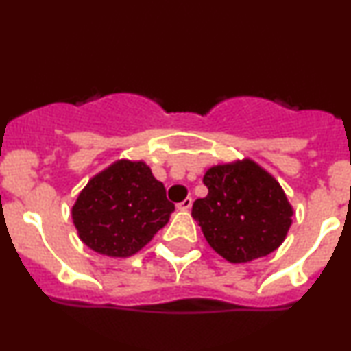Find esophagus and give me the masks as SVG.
I'll return each mask as SVG.
<instances>
[{
    "label": "esophagus",
    "instance_id": "esophagus-1",
    "mask_svg": "<svg viewBox=\"0 0 351 351\" xmlns=\"http://www.w3.org/2000/svg\"><path fill=\"white\" fill-rule=\"evenodd\" d=\"M191 206H193V199H191V197H186V199L181 201L180 204L176 206V208H178L180 210H188L189 208H191Z\"/></svg>",
    "mask_w": 351,
    "mask_h": 351
}]
</instances>
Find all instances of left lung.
<instances>
[{
  "instance_id": "8db88e82",
  "label": "left lung",
  "mask_w": 351,
  "mask_h": 351,
  "mask_svg": "<svg viewBox=\"0 0 351 351\" xmlns=\"http://www.w3.org/2000/svg\"><path fill=\"white\" fill-rule=\"evenodd\" d=\"M202 183L191 216L210 247L230 263H247L276 250L291 227L293 208L276 180L252 160L216 165Z\"/></svg>"
}]
</instances>
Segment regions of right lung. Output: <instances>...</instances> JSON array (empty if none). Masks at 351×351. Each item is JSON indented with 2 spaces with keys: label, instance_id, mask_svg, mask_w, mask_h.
<instances>
[{
  "label": "right lung",
  "instance_id": "add662e5",
  "mask_svg": "<svg viewBox=\"0 0 351 351\" xmlns=\"http://www.w3.org/2000/svg\"><path fill=\"white\" fill-rule=\"evenodd\" d=\"M173 210L163 183L145 163L119 160L88 181L71 217L91 250L125 258L154 239Z\"/></svg>",
  "mask_w": 351,
  "mask_h": 351
}]
</instances>
